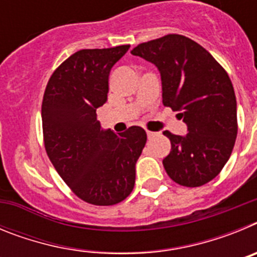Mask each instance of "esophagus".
<instances>
[{
	"label": "esophagus",
	"mask_w": 257,
	"mask_h": 257,
	"mask_svg": "<svg viewBox=\"0 0 257 257\" xmlns=\"http://www.w3.org/2000/svg\"><path fill=\"white\" fill-rule=\"evenodd\" d=\"M147 135H148V139H152V138H154V136L158 135V133H154V131L147 130Z\"/></svg>",
	"instance_id": "34e87169"
}]
</instances>
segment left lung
<instances>
[{"label": "left lung", "instance_id": "8db88e82", "mask_svg": "<svg viewBox=\"0 0 257 257\" xmlns=\"http://www.w3.org/2000/svg\"><path fill=\"white\" fill-rule=\"evenodd\" d=\"M161 73L162 103L185 122L188 134L165 131L171 152L163 167L175 183L201 187L216 178L228 162L237 138V100L224 68L190 38L167 35L131 51Z\"/></svg>", "mask_w": 257, "mask_h": 257}]
</instances>
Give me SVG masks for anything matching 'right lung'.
Returning a JSON list of instances; mask_svg holds the SVG:
<instances>
[{"instance_id": "1", "label": "right lung", "mask_w": 257, "mask_h": 257, "mask_svg": "<svg viewBox=\"0 0 257 257\" xmlns=\"http://www.w3.org/2000/svg\"><path fill=\"white\" fill-rule=\"evenodd\" d=\"M130 45L74 52L50 77L42 101L45 148L61 179L87 203L112 206L130 196L147 143L139 126L103 130L96 109L108 100L109 73Z\"/></svg>"}]
</instances>
